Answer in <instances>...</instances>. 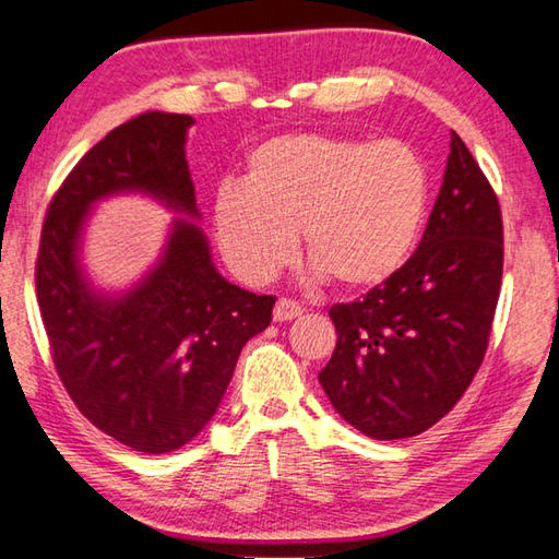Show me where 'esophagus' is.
Listing matches in <instances>:
<instances>
[{
    "mask_svg": "<svg viewBox=\"0 0 559 559\" xmlns=\"http://www.w3.org/2000/svg\"><path fill=\"white\" fill-rule=\"evenodd\" d=\"M302 314V308L295 300H288V298H281L276 302V308H273V320L276 322H290L295 320V317Z\"/></svg>",
    "mask_w": 559,
    "mask_h": 559,
    "instance_id": "obj_1",
    "label": "esophagus"
}]
</instances>
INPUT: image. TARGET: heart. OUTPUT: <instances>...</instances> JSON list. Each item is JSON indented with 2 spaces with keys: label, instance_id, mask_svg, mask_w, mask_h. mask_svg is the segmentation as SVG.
Instances as JSON below:
<instances>
[{
  "label": "heart",
  "instance_id": "heart-1",
  "mask_svg": "<svg viewBox=\"0 0 559 559\" xmlns=\"http://www.w3.org/2000/svg\"><path fill=\"white\" fill-rule=\"evenodd\" d=\"M429 191V169L407 142L290 133L249 152L245 181L217 186L211 215L223 259L247 283L286 269L302 229L317 278L370 290L407 264Z\"/></svg>",
  "mask_w": 559,
  "mask_h": 559
}]
</instances>
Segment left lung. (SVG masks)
Listing matches in <instances>:
<instances>
[{
  "mask_svg": "<svg viewBox=\"0 0 559 559\" xmlns=\"http://www.w3.org/2000/svg\"><path fill=\"white\" fill-rule=\"evenodd\" d=\"M501 266L499 201L451 133L417 251L388 283L330 310L338 338L320 382L332 407L378 441L409 439L443 419L485 358Z\"/></svg>",
  "mask_w": 559,
  "mask_h": 559,
  "instance_id": "8db88e82",
  "label": "left lung"
}]
</instances>
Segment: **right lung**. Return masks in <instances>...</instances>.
I'll return each mask as SVG.
<instances>
[{
    "label": "right lung",
    "mask_w": 559,
    "mask_h": 559,
    "mask_svg": "<svg viewBox=\"0 0 559 559\" xmlns=\"http://www.w3.org/2000/svg\"><path fill=\"white\" fill-rule=\"evenodd\" d=\"M191 116L145 111L111 130L70 171L43 223L36 290L55 368L96 429L138 453H171L203 431L273 295L233 286L213 264L186 162ZM140 192L173 212L155 265L120 294L81 264L93 207Z\"/></svg>",
    "instance_id": "obj_1"
}]
</instances>
